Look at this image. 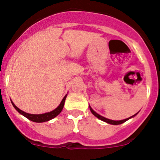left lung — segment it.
I'll return each instance as SVG.
<instances>
[{"label":"left lung","mask_w":160,"mask_h":160,"mask_svg":"<svg viewBox=\"0 0 160 160\" xmlns=\"http://www.w3.org/2000/svg\"><path fill=\"white\" fill-rule=\"evenodd\" d=\"M90 111H91V113H92V114H94V116L97 117L98 118H99L100 120H102V121H104V122H107V123H109V124H112V125H118V124H122V123H123V122H125L126 121H127V120L130 119V118H132V117L135 116V115H136V114H137V113H136V114H134V115H133V116L130 117V118H126V119H123V120H119V121H114V120L108 119V118H104V117L101 116V115H100V114H97V113H96L95 111H94V110H93V109L91 108V107H90Z\"/></svg>","instance_id":"left-lung-1"}]
</instances>
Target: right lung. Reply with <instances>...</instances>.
<instances>
[{
  "instance_id": "right-lung-1",
  "label": "right lung",
  "mask_w": 160,
  "mask_h": 160,
  "mask_svg": "<svg viewBox=\"0 0 160 160\" xmlns=\"http://www.w3.org/2000/svg\"><path fill=\"white\" fill-rule=\"evenodd\" d=\"M66 96H67V94L63 98V99L62 100V102H61V103L59 104L58 107L56 109H54L53 111H50V112H47V113H45V114H29V113L24 112L23 111L20 110L18 107H16L15 104H14L12 101H11V102H12L14 108L16 109L17 111H18L20 114H22L23 116L26 117L28 119L31 120V121L35 122H46V121H49V120L55 118V117L58 116V115L60 114L61 111H62L63 107H64Z\"/></svg>"
}]
</instances>
